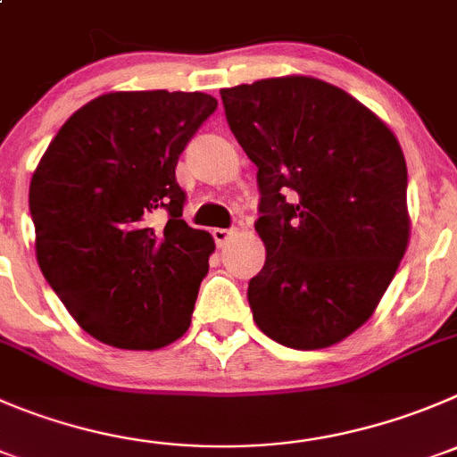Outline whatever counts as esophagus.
<instances>
[{
    "label": "esophagus",
    "instance_id": "obj_1",
    "mask_svg": "<svg viewBox=\"0 0 457 457\" xmlns=\"http://www.w3.org/2000/svg\"><path fill=\"white\" fill-rule=\"evenodd\" d=\"M212 237H215L217 246H224L236 237V231H233V228H215V231H212Z\"/></svg>",
    "mask_w": 457,
    "mask_h": 457
}]
</instances>
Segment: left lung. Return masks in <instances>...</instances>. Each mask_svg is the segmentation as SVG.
<instances>
[{"label": "left lung", "instance_id": "1", "mask_svg": "<svg viewBox=\"0 0 457 457\" xmlns=\"http://www.w3.org/2000/svg\"><path fill=\"white\" fill-rule=\"evenodd\" d=\"M228 128L258 166L262 271L249 282L269 338L320 350L361 328L411 237L406 159L388 125L310 76L221 89Z\"/></svg>", "mask_w": 457, "mask_h": 457}]
</instances>
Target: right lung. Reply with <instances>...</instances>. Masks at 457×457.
Returning a JSON list of instances; mask_svg holds the SVG:
<instances>
[{
	"label": "right lung",
	"instance_id": "add662e5",
	"mask_svg": "<svg viewBox=\"0 0 457 457\" xmlns=\"http://www.w3.org/2000/svg\"><path fill=\"white\" fill-rule=\"evenodd\" d=\"M217 101L202 91H112L71 114L29 190L36 255L76 323L120 350H159L190 328L215 251L181 220L177 161ZM166 212V227L151 224Z\"/></svg>",
	"mask_w": 457,
	"mask_h": 457
}]
</instances>
